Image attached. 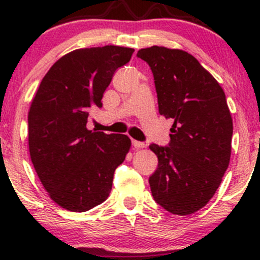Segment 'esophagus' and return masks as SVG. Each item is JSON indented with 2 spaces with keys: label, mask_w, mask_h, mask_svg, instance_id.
<instances>
[{
  "label": "esophagus",
  "mask_w": 260,
  "mask_h": 260,
  "mask_svg": "<svg viewBox=\"0 0 260 260\" xmlns=\"http://www.w3.org/2000/svg\"><path fill=\"white\" fill-rule=\"evenodd\" d=\"M132 144L134 148H144L145 147V143L143 142H139V140H132Z\"/></svg>",
  "instance_id": "obj_1"
}]
</instances>
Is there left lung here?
I'll list each match as a JSON object with an SVG mask.
<instances>
[{"label": "left lung", "mask_w": 260, "mask_h": 260, "mask_svg": "<svg viewBox=\"0 0 260 260\" xmlns=\"http://www.w3.org/2000/svg\"><path fill=\"white\" fill-rule=\"evenodd\" d=\"M137 57L153 72L160 115L174 120L169 144L149 145L159 161L149 177L151 194L171 214L196 213L229 168L234 127L225 92L186 51L151 46Z\"/></svg>", "instance_id": "8db88e82"}]
</instances>
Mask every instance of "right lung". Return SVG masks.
Segmentation results:
<instances>
[{
    "instance_id": "1",
    "label": "right lung",
    "mask_w": 260,
    "mask_h": 260,
    "mask_svg": "<svg viewBox=\"0 0 260 260\" xmlns=\"http://www.w3.org/2000/svg\"><path fill=\"white\" fill-rule=\"evenodd\" d=\"M133 52L113 45L74 50L50 68L35 94L28 115L31 162L52 201L67 210L83 213L106 201L126 159L127 136L92 132L86 123Z\"/></svg>"
}]
</instances>
